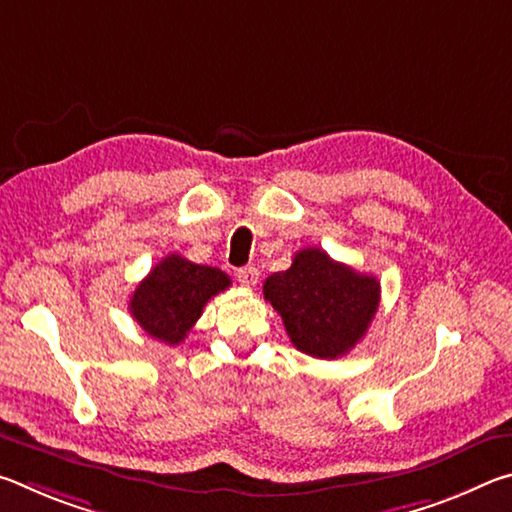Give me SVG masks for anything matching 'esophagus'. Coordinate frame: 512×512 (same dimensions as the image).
Here are the masks:
<instances>
[{
  "instance_id": "esophagus-1",
  "label": "esophagus",
  "mask_w": 512,
  "mask_h": 512,
  "mask_svg": "<svg viewBox=\"0 0 512 512\" xmlns=\"http://www.w3.org/2000/svg\"><path fill=\"white\" fill-rule=\"evenodd\" d=\"M237 280L241 282V287L253 289L255 284L259 282V271H257L255 266H244V268H239V271H237Z\"/></svg>"
}]
</instances>
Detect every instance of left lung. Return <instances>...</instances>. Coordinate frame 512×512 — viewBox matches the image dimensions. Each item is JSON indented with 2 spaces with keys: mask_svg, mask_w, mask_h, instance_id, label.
I'll use <instances>...</instances> for the list:
<instances>
[{
  "mask_svg": "<svg viewBox=\"0 0 512 512\" xmlns=\"http://www.w3.org/2000/svg\"><path fill=\"white\" fill-rule=\"evenodd\" d=\"M264 298L300 352L339 359L368 332L379 307V282L334 262L325 250L302 248L287 271L266 277Z\"/></svg>",
  "mask_w": 512,
  "mask_h": 512,
  "instance_id": "left-lung-1",
  "label": "left lung"
}]
</instances>
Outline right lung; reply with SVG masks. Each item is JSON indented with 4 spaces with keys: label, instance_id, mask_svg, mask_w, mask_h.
<instances>
[{
    "label": "right lung",
    "instance_id": "add662e5",
    "mask_svg": "<svg viewBox=\"0 0 512 512\" xmlns=\"http://www.w3.org/2000/svg\"><path fill=\"white\" fill-rule=\"evenodd\" d=\"M228 287L230 277L221 268L167 255L137 284L128 309L146 334L178 345L201 318L207 300Z\"/></svg>",
    "mask_w": 512,
    "mask_h": 512
}]
</instances>
